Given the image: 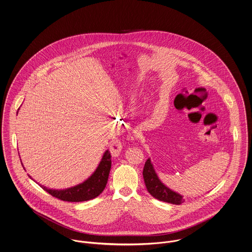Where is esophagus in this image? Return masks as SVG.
Masks as SVG:
<instances>
[{
    "mask_svg": "<svg viewBox=\"0 0 252 252\" xmlns=\"http://www.w3.org/2000/svg\"><path fill=\"white\" fill-rule=\"evenodd\" d=\"M118 148H119V147H118ZM116 152H117V151H116Z\"/></svg>",
    "mask_w": 252,
    "mask_h": 252,
    "instance_id": "obj_1",
    "label": "esophagus"
}]
</instances>
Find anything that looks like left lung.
<instances>
[{"instance_id": "obj_1", "label": "left lung", "mask_w": 252, "mask_h": 252, "mask_svg": "<svg viewBox=\"0 0 252 252\" xmlns=\"http://www.w3.org/2000/svg\"><path fill=\"white\" fill-rule=\"evenodd\" d=\"M143 178L149 193L155 198L174 205H180L185 201L182 195L172 191V189L167 188L159 180L150 158L145 162L143 169Z\"/></svg>"}]
</instances>
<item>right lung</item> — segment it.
Segmentation results:
<instances>
[{
  "mask_svg": "<svg viewBox=\"0 0 252 252\" xmlns=\"http://www.w3.org/2000/svg\"><path fill=\"white\" fill-rule=\"evenodd\" d=\"M111 153L106 151L102 159L93 174L80 185L66 189H50L40 186L45 191L54 197L67 202H82L95 198L106 187L109 173L111 170Z\"/></svg>",
  "mask_w": 252,
  "mask_h": 252,
  "instance_id": "right-lung-1",
  "label": "right lung"
}]
</instances>
